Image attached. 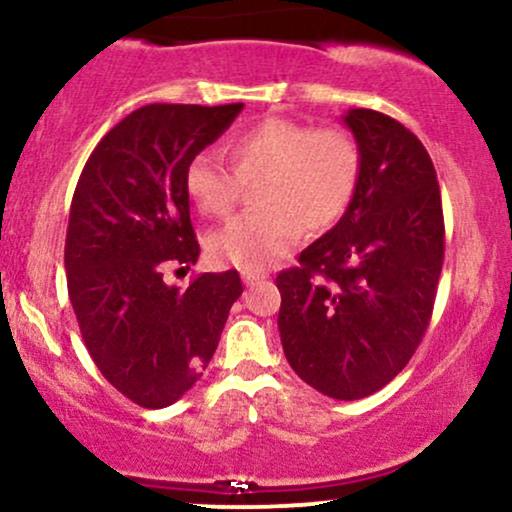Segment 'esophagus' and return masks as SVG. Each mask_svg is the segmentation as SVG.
Wrapping results in <instances>:
<instances>
[{
  "label": "esophagus",
  "mask_w": 512,
  "mask_h": 512,
  "mask_svg": "<svg viewBox=\"0 0 512 512\" xmlns=\"http://www.w3.org/2000/svg\"><path fill=\"white\" fill-rule=\"evenodd\" d=\"M240 276H243V284H245V286L260 284V281L267 279V274H264V272H252V269H245V272L240 274Z\"/></svg>",
  "instance_id": "34e87169"
}]
</instances>
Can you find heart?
<instances>
[{"label":"heart","instance_id":"heart-1","mask_svg":"<svg viewBox=\"0 0 512 512\" xmlns=\"http://www.w3.org/2000/svg\"><path fill=\"white\" fill-rule=\"evenodd\" d=\"M233 176L209 151L187 161L182 185L204 216L228 214L239 180H252L255 209L233 216L207 240L211 260L240 269L269 267L301 236L327 231L344 216L361 175V149L344 127H313L267 117L226 144Z\"/></svg>","mask_w":512,"mask_h":512}]
</instances>
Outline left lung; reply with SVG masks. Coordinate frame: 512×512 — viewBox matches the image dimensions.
<instances>
[{
  "instance_id": "obj_1",
  "label": "left lung",
  "mask_w": 512,
  "mask_h": 512,
  "mask_svg": "<svg viewBox=\"0 0 512 512\" xmlns=\"http://www.w3.org/2000/svg\"><path fill=\"white\" fill-rule=\"evenodd\" d=\"M361 149L349 209L276 276L279 332L298 378L334 399L378 392L428 330L445 255L440 187L414 132L378 110L344 115Z\"/></svg>"
}]
</instances>
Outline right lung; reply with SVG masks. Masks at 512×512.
I'll return each mask as SVG.
<instances>
[{"mask_svg": "<svg viewBox=\"0 0 512 512\" xmlns=\"http://www.w3.org/2000/svg\"><path fill=\"white\" fill-rule=\"evenodd\" d=\"M243 103H151L117 122L88 156L69 209L64 269L81 337L103 378L144 409L173 404L202 378L228 310L236 269L168 286L199 243L182 175Z\"/></svg>", "mask_w": 512, "mask_h": 512, "instance_id": "right-lung-1", "label": "right lung"}]
</instances>
